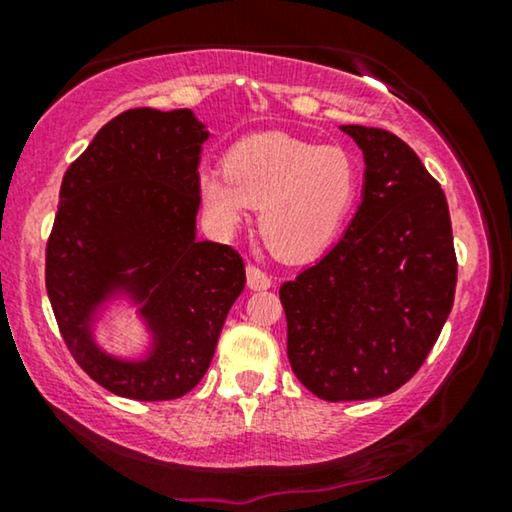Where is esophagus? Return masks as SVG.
<instances>
[{"mask_svg": "<svg viewBox=\"0 0 512 512\" xmlns=\"http://www.w3.org/2000/svg\"><path fill=\"white\" fill-rule=\"evenodd\" d=\"M247 284H249V289H254V291H265L272 286V277L268 275V272H263L261 268H258V265H247Z\"/></svg>", "mask_w": 512, "mask_h": 512, "instance_id": "34e87169", "label": "esophagus"}]
</instances>
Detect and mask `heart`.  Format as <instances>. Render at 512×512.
I'll return each instance as SVG.
<instances>
[{
  "label": "heart",
  "mask_w": 512,
  "mask_h": 512,
  "mask_svg": "<svg viewBox=\"0 0 512 512\" xmlns=\"http://www.w3.org/2000/svg\"><path fill=\"white\" fill-rule=\"evenodd\" d=\"M361 191L352 151L286 132H258L230 146L223 170L198 174V200L219 233H233L258 207V235L289 263L324 256L338 242Z\"/></svg>",
  "instance_id": "b5f03b06"
}]
</instances>
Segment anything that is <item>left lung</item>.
I'll return each mask as SVG.
<instances>
[{
  "mask_svg": "<svg viewBox=\"0 0 512 512\" xmlns=\"http://www.w3.org/2000/svg\"><path fill=\"white\" fill-rule=\"evenodd\" d=\"M366 160L363 195L342 240L279 289L286 354L324 401H366L403 387L436 345L454 303L450 209L403 139L342 125Z\"/></svg>",
  "mask_w": 512,
  "mask_h": 512,
  "instance_id": "obj_1",
  "label": "left lung"
}]
</instances>
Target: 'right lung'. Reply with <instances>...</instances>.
Listing matches in <instances>:
<instances>
[{
	"label": "right lung",
	"mask_w": 512,
	"mask_h": 512,
	"mask_svg": "<svg viewBox=\"0 0 512 512\" xmlns=\"http://www.w3.org/2000/svg\"><path fill=\"white\" fill-rule=\"evenodd\" d=\"M209 132L191 109L111 118L62 177L46 291L76 363L111 394L172 401L207 373L247 282L228 244L198 242V165ZM125 295L152 335L142 360L94 342L99 307Z\"/></svg>",
	"instance_id": "1"
}]
</instances>
